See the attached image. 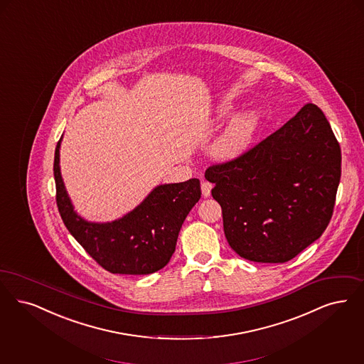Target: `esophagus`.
<instances>
[{"label": "esophagus", "instance_id": "34e87169", "mask_svg": "<svg viewBox=\"0 0 364 364\" xmlns=\"http://www.w3.org/2000/svg\"><path fill=\"white\" fill-rule=\"evenodd\" d=\"M200 188H202V193H203L204 198H208L211 195V189H213V184L208 183V181H202L200 184Z\"/></svg>", "mask_w": 364, "mask_h": 364}]
</instances>
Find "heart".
<instances>
[{"mask_svg": "<svg viewBox=\"0 0 364 364\" xmlns=\"http://www.w3.org/2000/svg\"><path fill=\"white\" fill-rule=\"evenodd\" d=\"M229 115V109H222L219 117ZM260 117L255 109H247L229 123L226 130L213 146V154L219 160H232L241 156L252 144L255 134L259 127Z\"/></svg>", "mask_w": 364, "mask_h": 364, "instance_id": "obj_1", "label": "heart"}]
</instances>
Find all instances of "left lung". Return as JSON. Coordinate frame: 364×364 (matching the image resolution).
I'll return each mask as SVG.
<instances>
[{
  "instance_id": "1",
  "label": "left lung",
  "mask_w": 364,
  "mask_h": 364,
  "mask_svg": "<svg viewBox=\"0 0 364 364\" xmlns=\"http://www.w3.org/2000/svg\"><path fill=\"white\" fill-rule=\"evenodd\" d=\"M341 176V149L316 104L241 156L205 169L237 255L286 262L328 228Z\"/></svg>"
}]
</instances>
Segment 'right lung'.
<instances>
[{
  "instance_id": "1",
  "label": "right lung",
  "mask_w": 364,
  "mask_h": 364,
  "mask_svg": "<svg viewBox=\"0 0 364 364\" xmlns=\"http://www.w3.org/2000/svg\"><path fill=\"white\" fill-rule=\"evenodd\" d=\"M59 147L60 139L54 157L57 205L78 244L111 274L147 275L164 268L175 252L183 222L200 199V181L159 186L123 218L92 223L74 211L59 171Z\"/></svg>"
}]
</instances>
